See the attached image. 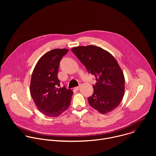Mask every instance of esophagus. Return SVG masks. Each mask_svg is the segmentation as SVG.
Returning a JSON list of instances; mask_svg holds the SVG:
<instances>
[{
    "instance_id": "1",
    "label": "esophagus",
    "mask_w": 156,
    "mask_h": 156,
    "mask_svg": "<svg viewBox=\"0 0 156 156\" xmlns=\"http://www.w3.org/2000/svg\"><path fill=\"white\" fill-rule=\"evenodd\" d=\"M80 89V86H77V87H75V90H77V91H78Z\"/></svg>"
}]
</instances>
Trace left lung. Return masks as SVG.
<instances>
[{
    "mask_svg": "<svg viewBox=\"0 0 156 156\" xmlns=\"http://www.w3.org/2000/svg\"><path fill=\"white\" fill-rule=\"evenodd\" d=\"M87 72L96 77L94 92L87 98L90 105L105 114L120 104L125 93V77L114 57L101 48L90 45L72 49Z\"/></svg>",
    "mask_w": 156,
    "mask_h": 156,
    "instance_id": "left-lung-1",
    "label": "left lung"
}]
</instances>
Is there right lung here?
Returning a JSON list of instances; mask_svg holds the SVG:
<instances>
[{
    "label": "right lung",
    "instance_id": "1",
    "mask_svg": "<svg viewBox=\"0 0 156 156\" xmlns=\"http://www.w3.org/2000/svg\"><path fill=\"white\" fill-rule=\"evenodd\" d=\"M67 49H55L44 54L33 70L30 94L37 109L48 117L60 115L70 105L72 90L65 86L58 88L60 81L57 77L60 61Z\"/></svg>",
    "mask_w": 156,
    "mask_h": 156
}]
</instances>
